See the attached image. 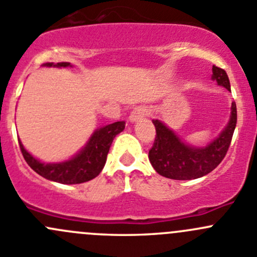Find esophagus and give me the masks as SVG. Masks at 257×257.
Wrapping results in <instances>:
<instances>
[{"instance_id": "obj_1", "label": "esophagus", "mask_w": 257, "mask_h": 257, "mask_svg": "<svg viewBox=\"0 0 257 257\" xmlns=\"http://www.w3.org/2000/svg\"><path fill=\"white\" fill-rule=\"evenodd\" d=\"M147 115H148L147 107H138L131 113V115H129V121H131V123H137V121H141L142 119Z\"/></svg>"}]
</instances>
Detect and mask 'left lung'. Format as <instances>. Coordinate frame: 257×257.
Here are the masks:
<instances>
[{
    "label": "left lung",
    "instance_id": "1",
    "mask_svg": "<svg viewBox=\"0 0 257 257\" xmlns=\"http://www.w3.org/2000/svg\"><path fill=\"white\" fill-rule=\"evenodd\" d=\"M211 79L230 90V80L224 69L212 66ZM236 120V104L232 102L229 123L221 133L205 147H195L181 141L162 120L154 119L153 124L157 136L154 145L149 150L150 164L158 174L174 180H191L209 174L226 155Z\"/></svg>",
    "mask_w": 257,
    "mask_h": 257
}]
</instances>
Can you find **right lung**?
Segmentation results:
<instances>
[{
	"label": "right lung",
	"instance_id": "add662e5",
	"mask_svg": "<svg viewBox=\"0 0 257 257\" xmlns=\"http://www.w3.org/2000/svg\"><path fill=\"white\" fill-rule=\"evenodd\" d=\"M43 66L66 68L72 67V64L69 62H59L57 64L46 63ZM124 128L125 121H115L95 129L87 144L77 154L71 159L59 163L41 162L25 149L22 142L18 141V143L27 164L41 177L61 184H80L92 180L100 174L107 162V155L113 139L123 132Z\"/></svg>",
	"mask_w": 257,
	"mask_h": 257
}]
</instances>
